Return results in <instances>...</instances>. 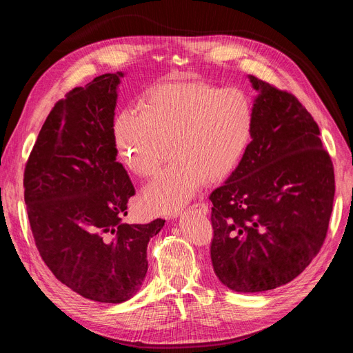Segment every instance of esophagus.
<instances>
[{
  "mask_svg": "<svg viewBox=\"0 0 353 353\" xmlns=\"http://www.w3.org/2000/svg\"><path fill=\"white\" fill-rule=\"evenodd\" d=\"M188 210H194V212H199L200 215H206V213L209 212V208H208V205H205V203L203 201H196L193 206H191Z\"/></svg>",
  "mask_w": 353,
  "mask_h": 353,
  "instance_id": "obj_1",
  "label": "esophagus"
}]
</instances>
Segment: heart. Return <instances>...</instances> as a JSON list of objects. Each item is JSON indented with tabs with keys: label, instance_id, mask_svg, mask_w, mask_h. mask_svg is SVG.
<instances>
[{
	"label": "heart",
	"instance_id": "obj_1",
	"mask_svg": "<svg viewBox=\"0 0 353 353\" xmlns=\"http://www.w3.org/2000/svg\"><path fill=\"white\" fill-rule=\"evenodd\" d=\"M140 108L117 112L113 140L123 165L138 176L154 175L174 143L175 162L144 188V206L174 213L206 183L228 178L248 150L254 126L253 101L243 90L205 81L159 83Z\"/></svg>",
	"mask_w": 353,
	"mask_h": 353
}]
</instances>
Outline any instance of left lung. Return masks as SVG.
Returning a JSON list of instances; mask_svg holds the SVG:
<instances>
[{
	"label": "left lung",
	"mask_w": 353,
	"mask_h": 353,
	"mask_svg": "<svg viewBox=\"0 0 353 353\" xmlns=\"http://www.w3.org/2000/svg\"><path fill=\"white\" fill-rule=\"evenodd\" d=\"M252 141L210 194V259L222 284L256 293L290 283L321 250L334 168L314 117L292 92L250 77Z\"/></svg>",
	"instance_id": "8db88e82"
}]
</instances>
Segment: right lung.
I'll return each instance as SVG.
<instances>
[{
	"label": "right lung",
	"mask_w": 353,
	"mask_h": 353,
	"mask_svg": "<svg viewBox=\"0 0 353 353\" xmlns=\"http://www.w3.org/2000/svg\"><path fill=\"white\" fill-rule=\"evenodd\" d=\"M123 73H104L59 100L42 125L23 174L39 256L73 292L121 303L143 284L147 244L163 219L123 223L135 188L116 162L113 117Z\"/></svg>",
	"instance_id": "right-lung-1"
}]
</instances>
